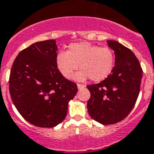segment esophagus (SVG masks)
<instances>
[{
	"label": "esophagus",
	"mask_w": 154,
	"mask_h": 154,
	"mask_svg": "<svg viewBox=\"0 0 154 154\" xmlns=\"http://www.w3.org/2000/svg\"><path fill=\"white\" fill-rule=\"evenodd\" d=\"M77 86H78L79 90H81V89L86 87V86H85V85H82V84H77Z\"/></svg>",
	"instance_id": "1"
}]
</instances>
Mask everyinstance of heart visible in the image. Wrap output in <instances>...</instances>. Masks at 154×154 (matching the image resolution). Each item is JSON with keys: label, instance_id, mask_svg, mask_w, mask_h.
I'll return each instance as SVG.
<instances>
[{"label": "heart", "instance_id": "1", "mask_svg": "<svg viewBox=\"0 0 154 154\" xmlns=\"http://www.w3.org/2000/svg\"><path fill=\"white\" fill-rule=\"evenodd\" d=\"M78 64L81 70L73 75L75 80L84 81L90 78L93 82H101L112 72L115 55L108 47H100L86 42L72 43L67 52L60 51L57 54L56 65L64 78H71Z\"/></svg>", "mask_w": 154, "mask_h": 154}]
</instances>
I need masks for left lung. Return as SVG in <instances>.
Listing matches in <instances>:
<instances>
[{
  "label": "left lung",
  "instance_id": "8db88e82",
  "mask_svg": "<svg viewBox=\"0 0 154 154\" xmlns=\"http://www.w3.org/2000/svg\"><path fill=\"white\" fill-rule=\"evenodd\" d=\"M107 44L115 53L113 70L100 83L87 86L91 92L89 115L105 125L128 116L136 102L143 78L140 63L131 49L116 41L108 40Z\"/></svg>",
  "mask_w": 154,
  "mask_h": 154
}]
</instances>
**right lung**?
Segmentation results:
<instances>
[{"label":"right lung","mask_w":154,"mask_h":154,"mask_svg":"<svg viewBox=\"0 0 154 154\" xmlns=\"http://www.w3.org/2000/svg\"><path fill=\"white\" fill-rule=\"evenodd\" d=\"M57 51L54 39L34 43L18 54L10 72L11 101L26 121L39 128L60 124L78 92L57 69Z\"/></svg>","instance_id":"1"}]
</instances>
